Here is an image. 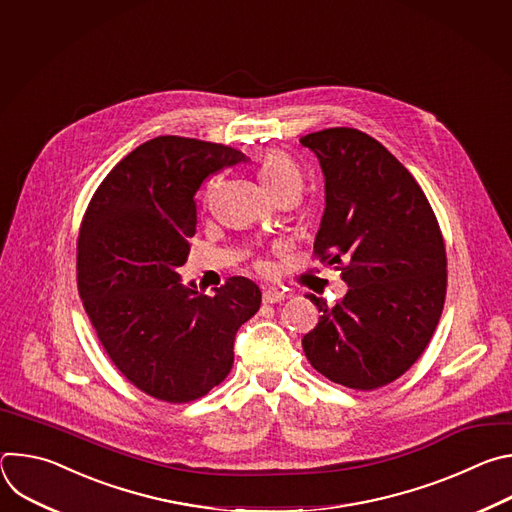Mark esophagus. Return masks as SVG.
I'll return each instance as SVG.
<instances>
[{"label": "esophagus", "instance_id": "esophagus-1", "mask_svg": "<svg viewBox=\"0 0 512 512\" xmlns=\"http://www.w3.org/2000/svg\"><path fill=\"white\" fill-rule=\"evenodd\" d=\"M285 298H287L285 291H279V289H275V287H269V289L263 291V302H265V304H279V302H283Z\"/></svg>", "mask_w": 512, "mask_h": 512}]
</instances>
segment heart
Here are the masks:
<instances>
[{
    "instance_id": "heart-1",
    "label": "heart",
    "mask_w": 512,
    "mask_h": 512,
    "mask_svg": "<svg viewBox=\"0 0 512 512\" xmlns=\"http://www.w3.org/2000/svg\"><path fill=\"white\" fill-rule=\"evenodd\" d=\"M257 174L271 196H279L285 192H294L298 196L302 194L304 174L298 164L283 152L273 150L263 154L257 166Z\"/></svg>"
}]
</instances>
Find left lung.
Wrapping results in <instances>:
<instances>
[{
  "instance_id": "left-lung-1",
  "label": "left lung",
  "mask_w": 512,
  "mask_h": 512,
  "mask_svg": "<svg viewBox=\"0 0 512 512\" xmlns=\"http://www.w3.org/2000/svg\"><path fill=\"white\" fill-rule=\"evenodd\" d=\"M324 174L326 208L314 253L338 265L346 296L302 340L312 367L348 389L399 379L421 356L446 300V245L409 170L371 135L350 127L300 139Z\"/></svg>"
}]
</instances>
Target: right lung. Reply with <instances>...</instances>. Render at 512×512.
<instances>
[{"label": "right lung", "mask_w": 512, "mask_h": 512, "mask_svg": "<svg viewBox=\"0 0 512 512\" xmlns=\"http://www.w3.org/2000/svg\"><path fill=\"white\" fill-rule=\"evenodd\" d=\"M247 162L223 143L160 135L127 154L101 182L85 212L77 279L91 324L121 375L139 391L188 403L223 383L241 324L261 291L229 277L204 296L178 269L196 233L202 182Z\"/></svg>", "instance_id": "obj_1"}]
</instances>
